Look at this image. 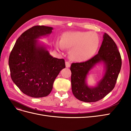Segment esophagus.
Masks as SVG:
<instances>
[{
  "label": "esophagus",
  "mask_w": 131,
  "mask_h": 131,
  "mask_svg": "<svg viewBox=\"0 0 131 131\" xmlns=\"http://www.w3.org/2000/svg\"><path fill=\"white\" fill-rule=\"evenodd\" d=\"M66 67L67 68H69L70 67V64L68 62H66Z\"/></svg>",
  "instance_id": "34e87169"
}]
</instances>
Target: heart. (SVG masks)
<instances>
[{"label":"heart","mask_w":131,"mask_h":131,"mask_svg":"<svg viewBox=\"0 0 131 131\" xmlns=\"http://www.w3.org/2000/svg\"><path fill=\"white\" fill-rule=\"evenodd\" d=\"M100 38L93 31H68L63 33L61 42H56L58 50L71 49L69 56L72 61L83 62L96 54L100 45Z\"/></svg>","instance_id":"obj_1"}]
</instances>
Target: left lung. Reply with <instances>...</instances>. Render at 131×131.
I'll return each instance as SVG.
<instances>
[{
	"label": "left lung",
	"instance_id": "1",
	"mask_svg": "<svg viewBox=\"0 0 131 131\" xmlns=\"http://www.w3.org/2000/svg\"><path fill=\"white\" fill-rule=\"evenodd\" d=\"M103 38L97 54L85 62L73 63L70 67L72 92L82 102H95L103 98L114 88L120 72L121 58L115 42L106 33ZM98 64L104 66V75L96 85L89 86L86 81L87 75Z\"/></svg>",
	"mask_w": 131,
	"mask_h": 131
}]
</instances>
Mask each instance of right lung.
<instances>
[{
    "instance_id": "right-lung-1",
    "label": "right lung",
    "mask_w": 131,
    "mask_h": 131,
    "mask_svg": "<svg viewBox=\"0 0 131 131\" xmlns=\"http://www.w3.org/2000/svg\"><path fill=\"white\" fill-rule=\"evenodd\" d=\"M53 28L35 26L19 37L10 53L9 65L12 80L22 92L33 98L46 97L53 82L66 68L63 59L52 57L38 39L48 36Z\"/></svg>"
}]
</instances>
